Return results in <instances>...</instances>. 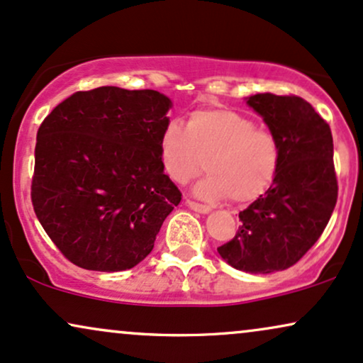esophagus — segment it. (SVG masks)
Listing matches in <instances>:
<instances>
[{"label": "esophagus", "mask_w": 363, "mask_h": 363, "mask_svg": "<svg viewBox=\"0 0 363 363\" xmlns=\"http://www.w3.org/2000/svg\"><path fill=\"white\" fill-rule=\"evenodd\" d=\"M186 204H187V206H189L191 209H193V211H198V213H204V215H206V213H209V211H211V208H209V206H206V204H201V203H196V201H191V199H187V201H186Z\"/></svg>", "instance_id": "1"}]
</instances>
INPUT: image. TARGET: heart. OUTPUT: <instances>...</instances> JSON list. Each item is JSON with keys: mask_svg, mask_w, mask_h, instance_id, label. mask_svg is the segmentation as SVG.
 Wrapping results in <instances>:
<instances>
[{"mask_svg": "<svg viewBox=\"0 0 363 363\" xmlns=\"http://www.w3.org/2000/svg\"><path fill=\"white\" fill-rule=\"evenodd\" d=\"M159 152L170 181L187 184L206 167L209 176L198 186V194L230 198L237 204L267 193L281 160L274 135L255 128L250 118L228 108L194 110L186 128L169 121L160 133Z\"/></svg>", "mask_w": 363, "mask_h": 363, "instance_id": "b5f03b06", "label": "heart"}]
</instances>
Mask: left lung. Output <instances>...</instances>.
I'll use <instances>...</instances> for the list:
<instances>
[{"label": "left lung", "instance_id": "1", "mask_svg": "<svg viewBox=\"0 0 363 363\" xmlns=\"http://www.w3.org/2000/svg\"><path fill=\"white\" fill-rule=\"evenodd\" d=\"M279 143L277 176L267 193L240 211L238 231L218 247L231 267L250 274L289 269L318 242L338 198L330 125L294 94L247 99Z\"/></svg>", "mask_w": 363, "mask_h": 363}]
</instances>
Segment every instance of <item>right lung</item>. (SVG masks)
Wrapping results in <instances>:
<instances>
[{
	"instance_id": "obj_1",
	"label": "right lung",
	"mask_w": 363,
	"mask_h": 363,
	"mask_svg": "<svg viewBox=\"0 0 363 363\" xmlns=\"http://www.w3.org/2000/svg\"><path fill=\"white\" fill-rule=\"evenodd\" d=\"M169 108L159 91L101 86L69 96L42 121L32 204L45 233L77 267H135L181 203L159 152Z\"/></svg>"
}]
</instances>
